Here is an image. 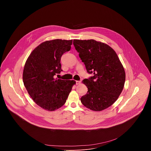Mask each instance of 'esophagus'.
Masks as SVG:
<instances>
[{
    "label": "esophagus",
    "mask_w": 151,
    "mask_h": 151,
    "mask_svg": "<svg viewBox=\"0 0 151 151\" xmlns=\"http://www.w3.org/2000/svg\"><path fill=\"white\" fill-rule=\"evenodd\" d=\"M81 83V81H76V85H79Z\"/></svg>",
    "instance_id": "obj_1"
}]
</instances>
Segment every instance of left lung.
<instances>
[{
    "label": "left lung",
    "mask_w": 151,
    "mask_h": 151,
    "mask_svg": "<svg viewBox=\"0 0 151 151\" xmlns=\"http://www.w3.org/2000/svg\"><path fill=\"white\" fill-rule=\"evenodd\" d=\"M73 45L88 73L93 76L82 81L88 88L81 98L87 108L101 111L113 104L121 94L125 73L115 51L108 45L90 40H73Z\"/></svg>",
    "instance_id": "8db88e82"
}]
</instances>
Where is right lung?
<instances>
[{
    "label": "right lung",
    "mask_w": 151,
    "mask_h": 151,
    "mask_svg": "<svg viewBox=\"0 0 151 151\" xmlns=\"http://www.w3.org/2000/svg\"><path fill=\"white\" fill-rule=\"evenodd\" d=\"M72 44V40L45 41L32 52L25 63V87L33 100L47 111H54L63 106L76 83L54 77L62 71L61 57L70 51Z\"/></svg>",
    "instance_id": "right-lung-1"
}]
</instances>
